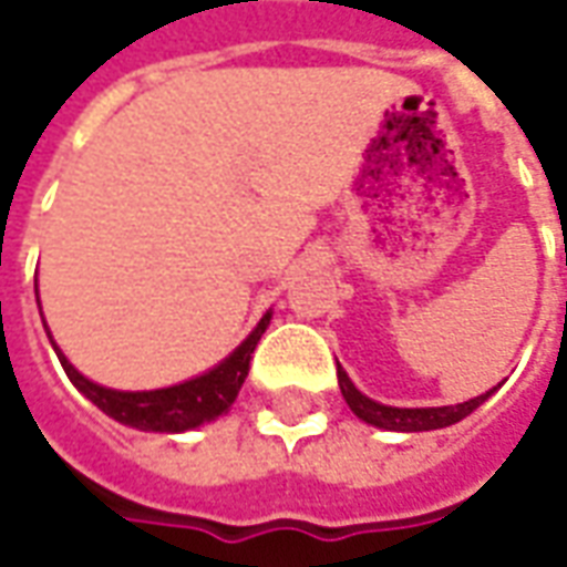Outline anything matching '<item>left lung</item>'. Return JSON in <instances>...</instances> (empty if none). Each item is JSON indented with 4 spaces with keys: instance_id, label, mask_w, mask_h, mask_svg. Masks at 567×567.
<instances>
[{
    "instance_id": "left-lung-1",
    "label": "left lung",
    "mask_w": 567,
    "mask_h": 567,
    "mask_svg": "<svg viewBox=\"0 0 567 567\" xmlns=\"http://www.w3.org/2000/svg\"><path fill=\"white\" fill-rule=\"evenodd\" d=\"M337 380H340V392H343L346 404L349 410L355 413L358 419H364L368 425L385 427V431H434V427H446L455 425V422H462L464 416H471L476 406L486 401V392L480 394V398H471V401H464V404L455 406H422V410H401V406H385L377 404V401H370L368 394H361L352 385V380L346 377V370L337 364Z\"/></svg>"
}]
</instances>
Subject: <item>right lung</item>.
<instances>
[{
  "instance_id": "obj_1",
  "label": "right lung",
  "mask_w": 567,
  "mask_h": 567,
  "mask_svg": "<svg viewBox=\"0 0 567 567\" xmlns=\"http://www.w3.org/2000/svg\"><path fill=\"white\" fill-rule=\"evenodd\" d=\"M267 324H270V312L258 321V328L248 333L234 355L224 358L218 368L203 373L197 380H187L182 385H173V389H157V392H115V389H103L96 382L84 380L79 370L63 358V352L56 346L54 349L69 380L75 382L79 392L87 394L105 416L117 419V422H124L130 427H140V431H187V427H197L203 422H212V419L227 413V406L234 404L243 382H246L255 346H258L260 333L267 331Z\"/></svg>"
}]
</instances>
